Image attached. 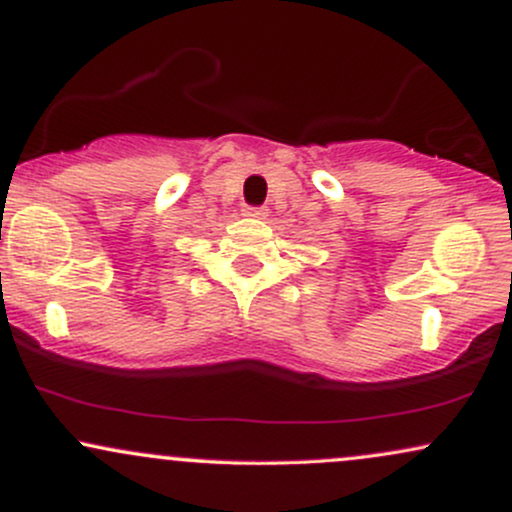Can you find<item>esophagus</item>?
Wrapping results in <instances>:
<instances>
[{"label":"esophagus","mask_w":512,"mask_h":512,"mask_svg":"<svg viewBox=\"0 0 512 512\" xmlns=\"http://www.w3.org/2000/svg\"><path fill=\"white\" fill-rule=\"evenodd\" d=\"M269 211L264 207H245V216H250V219H267Z\"/></svg>","instance_id":"esophagus-1"}]
</instances>
